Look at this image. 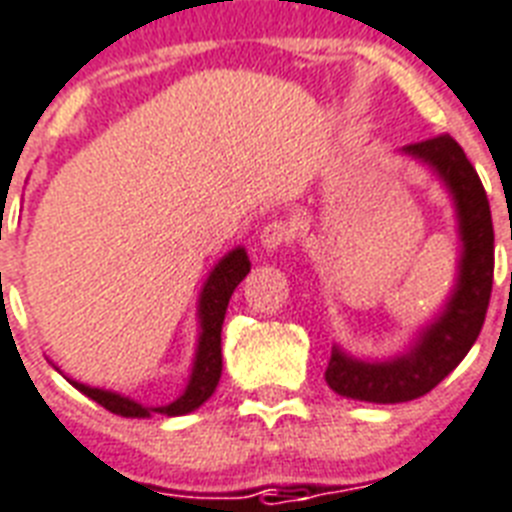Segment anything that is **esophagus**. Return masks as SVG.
Wrapping results in <instances>:
<instances>
[{
  "label": "esophagus",
  "mask_w": 512,
  "mask_h": 512,
  "mask_svg": "<svg viewBox=\"0 0 512 512\" xmlns=\"http://www.w3.org/2000/svg\"><path fill=\"white\" fill-rule=\"evenodd\" d=\"M292 236H295V228L289 223L276 220V223H268L263 231H260V247H263L265 252H279L281 247H287L289 241H292Z\"/></svg>",
  "instance_id": "obj_1"
}]
</instances>
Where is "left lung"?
Instances as JSON below:
<instances>
[{"mask_svg":"<svg viewBox=\"0 0 512 512\" xmlns=\"http://www.w3.org/2000/svg\"><path fill=\"white\" fill-rule=\"evenodd\" d=\"M441 180L454 204L460 257L444 308L414 332L412 342L390 358H358L332 345L324 380L335 393L369 404H401L436 388L468 356L481 335L494 281V228L481 177L460 143L449 135L398 151Z\"/></svg>","mask_w":512,"mask_h":512,"instance_id":"8db88e82","label":"left lung"}]
</instances>
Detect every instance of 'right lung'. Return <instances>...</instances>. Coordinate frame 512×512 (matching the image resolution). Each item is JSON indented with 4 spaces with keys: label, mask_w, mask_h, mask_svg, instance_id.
Segmentation results:
<instances>
[{
    "label": "right lung",
    "mask_w": 512,
    "mask_h": 512,
    "mask_svg": "<svg viewBox=\"0 0 512 512\" xmlns=\"http://www.w3.org/2000/svg\"><path fill=\"white\" fill-rule=\"evenodd\" d=\"M247 249L236 247L228 255H223L209 271L207 281L199 292V305H196V319H199V337H196V353H193L191 374H188V385L175 401L162 406H143L140 401L130 396H122L116 390L92 388L84 382L66 377L79 393L92 398L95 404L103 409L122 417H151V414H164V417H180V414L196 412L212 393H215L220 374H223V348H220V332H223V319L228 311V300H231L233 289L239 287L244 276L249 273ZM58 369V366H55ZM60 372V369H58Z\"/></svg>",
    "instance_id": "add662e5"
}]
</instances>
